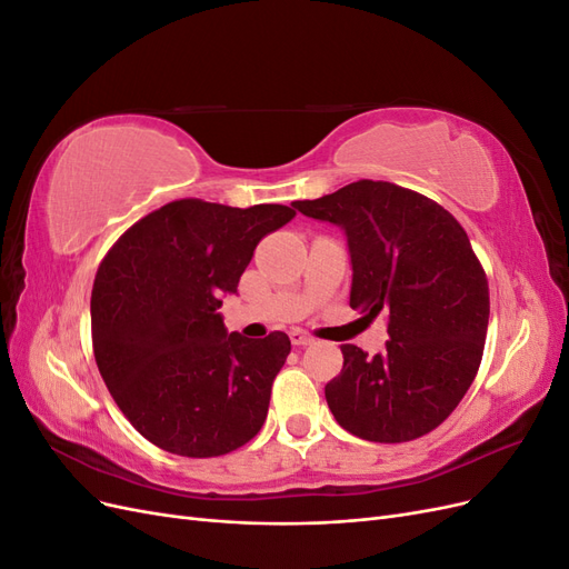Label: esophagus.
Returning <instances> with one entry per match:
<instances>
[{
	"mask_svg": "<svg viewBox=\"0 0 569 569\" xmlns=\"http://www.w3.org/2000/svg\"><path fill=\"white\" fill-rule=\"evenodd\" d=\"M289 339H291V343H295V347H306V343L313 341V337L308 335V332H303V330H291Z\"/></svg>",
	"mask_w": 569,
	"mask_h": 569,
	"instance_id": "1",
	"label": "esophagus"
}]
</instances>
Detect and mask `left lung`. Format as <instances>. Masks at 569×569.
Masks as SVG:
<instances>
[{"mask_svg":"<svg viewBox=\"0 0 569 569\" xmlns=\"http://www.w3.org/2000/svg\"><path fill=\"white\" fill-rule=\"evenodd\" d=\"M291 206L347 230L349 303L389 322L382 353L341 347V372L325 387L335 420L375 443L429 435L468 393L485 353L489 282L468 232L437 201L382 180Z\"/></svg>","mask_w":569,"mask_h":569,"instance_id":"obj_1","label":"left lung"}]
</instances>
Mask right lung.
I'll list each match as a JSON object with an SVG mask.
<instances>
[{"instance_id": "1", "label": "right lung", "mask_w": 569, "mask_h": 569, "mask_svg": "<svg viewBox=\"0 0 569 569\" xmlns=\"http://www.w3.org/2000/svg\"><path fill=\"white\" fill-rule=\"evenodd\" d=\"M297 216L178 199L118 237L92 287L97 368L130 425L153 446L216 458L251 441L291 351L284 332L253 341L218 313L256 244Z\"/></svg>"}]
</instances>
